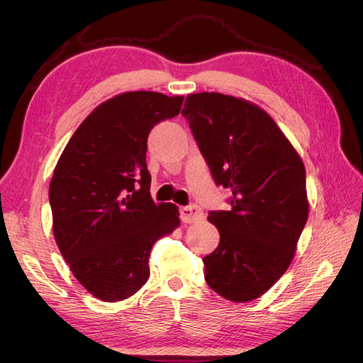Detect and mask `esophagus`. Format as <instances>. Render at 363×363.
Instances as JSON below:
<instances>
[{"label":"esophagus","mask_w":363,"mask_h":363,"mask_svg":"<svg viewBox=\"0 0 363 363\" xmlns=\"http://www.w3.org/2000/svg\"><path fill=\"white\" fill-rule=\"evenodd\" d=\"M180 218L184 224H192V223H196V221H200V219H203L204 213L199 206L192 204V206L180 207Z\"/></svg>","instance_id":"obj_1"}]
</instances>
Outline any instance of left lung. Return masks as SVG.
Instances as JSON below:
<instances>
[{
	"instance_id": "obj_1",
	"label": "left lung",
	"mask_w": 363,
	"mask_h": 363,
	"mask_svg": "<svg viewBox=\"0 0 363 363\" xmlns=\"http://www.w3.org/2000/svg\"><path fill=\"white\" fill-rule=\"evenodd\" d=\"M182 115L215 183L232 192V208L207 218L221 239L203 259L204 279L228 301L256 300L295 256L309 215L304 163L276 121L244 98L191 94Z\"/></svg>"
}]
</instances>
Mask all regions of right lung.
I'll list each match as a JSON object with an SVG mask.
<instances>
[{"label":"right lung","instance_id":"1","mask_svg":"<svg viewBox=\"0 0 363 363\" xmlns=\"http://www.w3.org/2000/svg\"><path fill=\"white\" fill-rule=\"evenodd\" d=\"M183 96L135 91L101 103L75 130L50 183L52 235L74 277L103 301L136 294L152 245L180 225L179 207L150 195L147 139Z\"/></svg>","mask_w":363,"mask_h":363}]
</instances>
